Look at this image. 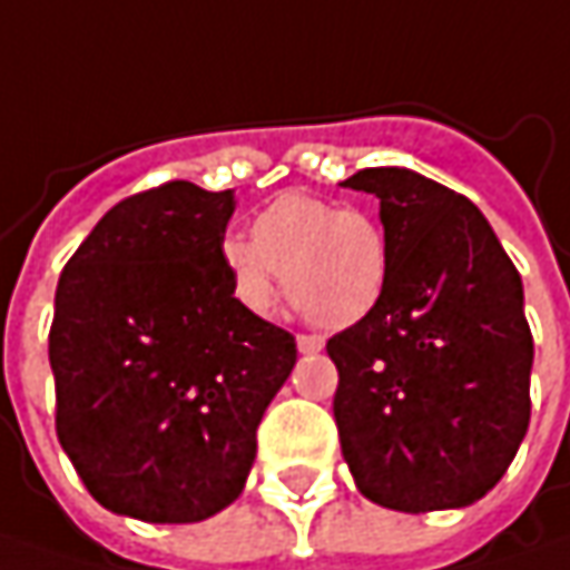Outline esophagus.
<instances>
[{"instance_id": "obj_1", "label": "esophagus", "mask_w": 570, "mask_h": 570, "mask_svg": "<svg viewBox=\"0 0 570 570\" xmlns=\"http://www.w3.org/2000/svg\"><path fill=\"white\" fill-rule=\"evenodd\" d=\"M296 347H299V354H318L325 347V337H318V334H296Z\"/></svg>"}]
</instances>
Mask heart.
<instances>
[{"label":"heart","instance_id":"heart-1","mask_svg":"<svg viewBox=\"0 0 570 570\" xmlns=\"http://www.w3.org/2000/svg\"><path fill=\"white\" fill-rule=\"evenodd\" d=\"M219 255L242 309H274L284 271L289 299L322 328L363 322L389 284L383 226L312 194H281L252 219V242L226 238Z\"/></svg>","mask_w":570,"mask_h":570}]
</instances>
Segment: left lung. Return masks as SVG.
<instances>
[{"label":"left lung","mask_w":570,"mask_h":570,"mask_svg":"<svg viewBox=\"0 0 570 570\" xmlns=\"http://www.w3.org/2000/svg\"><path fill=\"white\" fill-rule=\"evenodd\" d=\"M389 284L328 341L334 424L360 494L405 513L484 498L530 428L532 332L520 274L482 210L409 168H363Z\"/></svg>","instance_id":"left-lung-1"}]
</instances>
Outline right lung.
I'll return each instance as SVG.
<instances>
[{"label":"right lung","mask_w":570,"mask_h":570,"mask_svg":"<svg viewBox=\"0 0 570 570\" xmlns=\"http://www.w3.org/2000/svg\"><path fill=\"white\" fill-rule=\"evenodd\" d=\"M233 190L165 181L120 200L66 261L50 325L57 436L101 508L197 523L242 494L296 337L236 303Z\"/></svg>","instance_id":"add662e5"}]
</instances>
